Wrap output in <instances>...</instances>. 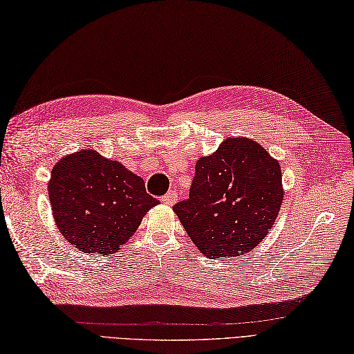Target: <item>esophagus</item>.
Instances as JSON below:
<instances>
[{"label": "esophagus", "mask_w": 354, "mask_h": 354, "mask_svg": "<svg viewBox=\"0 0 354 354\" xmlns=\"http://www.w3.org/2000/svg\"><path fill=\"white\" fill-rule=\"evenodd\" d=\"M176 201H177V192L176 191H169L167 195H163V197H162V203L168 204V206L176 204Z\"/></svg>", "instance_id": "34e87169"}]
</instances>
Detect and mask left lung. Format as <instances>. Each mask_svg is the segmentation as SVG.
<instances>
[{
    "mask_svg": "<svg viewBox=\"0 0 354 354\" xmlns=\"http://www.w3.org/2000/svg\"><path fill=\"white\" fill-rule=\"evenodd\" d=\"M283 195L279 160L253 139L229 138L197 160L189 198L174 212L204 256L233 261L270 233Z\"/></svg>",
    "mask_w": 354,
    "mask_h": 354,
    "instance_id": "obj_1",
    "label": "left lung"
}]
</instances>
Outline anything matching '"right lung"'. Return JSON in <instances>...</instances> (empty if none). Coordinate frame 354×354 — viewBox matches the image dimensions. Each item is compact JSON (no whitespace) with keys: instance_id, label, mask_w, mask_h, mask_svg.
<instances>
[{"instance_id":"1","label":"right lung","mask_w":354,"mask_h":354,"mask_svg":"<svg viewBox=\"0 0 354 354\" xmlns=\"http://www.w3.org/2000/svg\"><path fill=\"white\" fill-rule=\"evenodd\" d=\"M48 195L64 238L83 253L101 256L118 253L159 204L142 178L95 150L62 157L51 171Z\"/></svg>"}]
</instances>
